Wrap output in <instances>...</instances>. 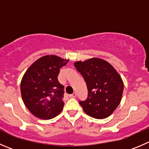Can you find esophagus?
I'll return each instance as SVG.
<instances>
[{
  "instance_id": "1",
  "label": "esophagus",
  "mask_w": 149,
  "mask_h": 149,
  "mask_svg": "<svg viewBox=\"0 0 149 149\" xmlns=\"http://www.w3.org/2000/svg\"><path fill=\"white\" fill-rule=\"evenodd\" d=\"M69 97H70V98H75L76 97V94L74 92V93H73V94H71V95H69Z\"/></svg>"
}]
</instances>
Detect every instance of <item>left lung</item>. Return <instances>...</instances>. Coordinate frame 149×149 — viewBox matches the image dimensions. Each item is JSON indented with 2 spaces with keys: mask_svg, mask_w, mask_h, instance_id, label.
Instances as JSON below:
<instances>
[{
  "mask_svg": "<svg viewBox=\"0 0 149 149\" xmlns=\"http://www.w3.org/2000/svg\"><path fill=\"white\" fill-rule=\"evenodd\" d=\"M74 66L87 86V98L79 101L84 111L95 119H105L112 114L120 103L123 93L120 75L109 63L100 58L76 62Z\"/></svg>",
  "mask_w": 149,
  "mask_h": 149,
  "instance_id": "obj_1",
  "label": "left lung"
}]
</instances>
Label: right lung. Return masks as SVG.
<instances>
[{
  "label": "right lung",
  "instance_id": "1",
  "mask_svg": "<svg viewBox=\"0 0 149 149\" xmlns=\"http://www.w3.org/2000/svg\"><path fill=\"white\" fill-rule=\"evenodd\" d=\"M68 60L55 55L41 57L30 66L20 85L23 102L35 116L51 119L63 111L64 86L57 76Z\"/></svg>",
  "mask_w": 149,
  "mask_h": 149
}]
</instances>
